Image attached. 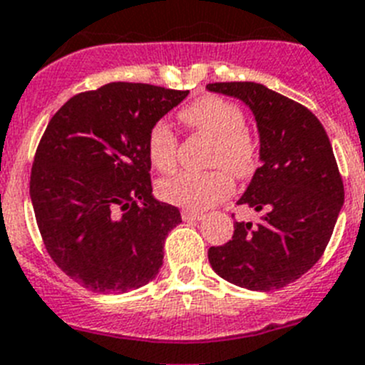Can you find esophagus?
<instances>
[{
  "label": "esophagus",
  "instance_id": "1",
  "mask_svg": "<svg viewBox=\"0 0 365 365\" xmlns=\"http://www.w3.org/2000/svg\"><path fill=\"white\" fill-rule=\"evenodd\" d=\"M182 218L183 220H202L204 215L196 213V211H191V209H182Z\"/></svg>",
  "mask_w": 365,
  "mask_h": 365
}]
</instances>
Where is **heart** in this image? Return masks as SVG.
I'll list each match as a JSON object with an SVG mask.
<instances>
[{
	"label": "heart",
	"mask_w": 365,
	"mask_h": 365,
	"mask_svg": "<svg viewBox=\"0 0 365 365\" xmlns=\"http://www.w3.org/2000/svg\"><path fill=\"white\" fill-rule=\"evenodd\" d=\"M182 119L200 134L215 139L209 173H182L160 183L158 191L165 202L187 209H207L233 192V178H246L257 167L259 148L248 134L244 113L235 103L207 95L182 110ZM148 158L161 173H170L178 160V138L167 123H156L148 132ZM227 169L224 170L223 167Z\"/></svg>",
	"instance_id": "b5f03b06"
}]
</instances>
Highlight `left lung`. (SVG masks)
Masks as SVG:
<instances>
[{
	"instance_id": "obj_1",
	"label": "left lung",
	"mask_w": 365,
	"mask_h": 365,
	"mask_svg": "<svg viewBox=\"0 0 365 365\" xmlns=\"http://www.w3.org/2000/svg\"><path fill=\"white\" fill-rule=\"evenodd\" d=\"M209 91L242 101L259 130V160L239 205L261 220L235 222L230 242L209 248L211 268L237 287L270 292L319 261L340 209L344 182L331 141L309 108L257 82H215Z\"/></svg>"
}]
</instances>
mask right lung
Listing matches in <instances>:
<instances>
[{
	"instance_id": "add662e5",
	"label": "right lung",
	"mask_w": 365,
	"mask_h": 365,
	"mask_svg": "<svg viewBox=\"0 0 365 365\" xmlns=\"http://www.w3.org/2000/svg\"><path fill=\"white\" fill-rule=\"evenodd\" d=\"M189 91L110 82L68 101L47 125L31 170V202L47 253L99 294L156 277L178 207L152 195L148 132Z\"/></svg>"
}]
</instances>
